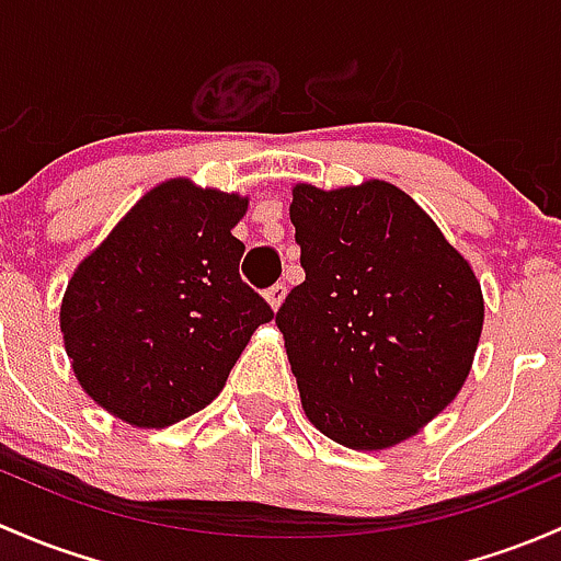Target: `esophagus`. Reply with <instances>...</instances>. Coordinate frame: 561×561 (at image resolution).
Wrapping results in <instances>:
<instances>
[{
    "mask_svg": "<svg viewBox=\"0 0 561 561\" xmlns=\"http://www.w3.org/2000/svg\"><path fill=\"white\" fill-rule=\"evenodd\" d=\"M264 297H267L270 308H273V310H278L283 299H286V286H283V283H275V286H270L267 291H264Z\"/></svg>",
    "mask_w": 561,
    "mask_h": 561,
    "instance_id": "obj_1",
    "label": "esophagus"
}]
</instances>
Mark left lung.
<instances>
[{
	"instance_id": "8db88e82",
	"label": "left lung",
	"mask_w": 561,
	"mask_h": 561,
	"mask_svg": "<svg viewBox=\"0 0 561 561\" xmlns=\"http://www.w3.org/2000/svg\"><path fill=\"white\" fill-rule=\"evenodd\" d=\"M291 194L305 280L275 323L305 415L345 448L397 446L465 386L483 329L481 283L391 183H297Z\"/></svg>"
}]
</instances>
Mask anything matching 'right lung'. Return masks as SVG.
<instances>
[{
	"instance_id": "add662e5",
	"label": "right lung",
	"mask_w": 561,
	"mask_h": 561,
	"mask_svg": "<svg viewBox=\"0 0 561 561\" xmlns=\"http://www.w3.org/2000/svg\"><path fill=\"white\" fill-rule=\"evenodd\" d=\"M248 199L172 178L75 270L61 332L85 394L161 430L210 405L273 308L240 278Z\"/></svg>"
}]
</instances>
